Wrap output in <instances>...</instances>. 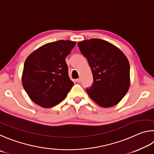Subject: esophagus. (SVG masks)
I'll return each mask as SVG.
<instances>
[{"instance_id":"34e87169","label":"esophagus","mask_w":154,"mask_h":154,"mask_svg":"<svg viewBox=\"0 0 154 154\" xmlns=\"http://www.w3.org/2000/svg\"><path fill=\"white\" fill-rule=\"evenodd\" d=\"M75 81H76V82H81V79H76V80H75Z\"/></svg>"}]
</instances>
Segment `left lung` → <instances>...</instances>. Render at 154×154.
Segmentation results:
<instances>
[{"mask_svg": "<svg viewBox=\"0 0 154 154\" xmlns=\"http://www.w3.org/2000/svg\"><path fill=\"white\" fill-rule=\"evenodd\" d=\"M92 71L93 83L88 95L99 106H114L130 87V64L122 51L106 40L92 38L78 43Z\"/></svg>", "mask_w": 154, "mask_h": 154, "instance_id": "obj_1", "label": "left lung"}]
</instances>
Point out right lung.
Returning a JSON list of instances; mask_svg holds the SVG:
<instances>
[{
    "label": "right lung",
    "instance_id": "1",
    "mask_svg": "<svg viewBox=\"0 0 154 154\" xmlns=\"http://www.w3.org/2000/svg\"><path fill=\"white\" fill-rule=\"evenodd\" d=\"M75 45L74 41L64 40L49 42L27 57L21 81L35 103L48 108L66 98L74 82L69 79L65 59Z\"/></svg>",
    "mask_w": 154,
    "mask_h": 154
}]
</instances>
